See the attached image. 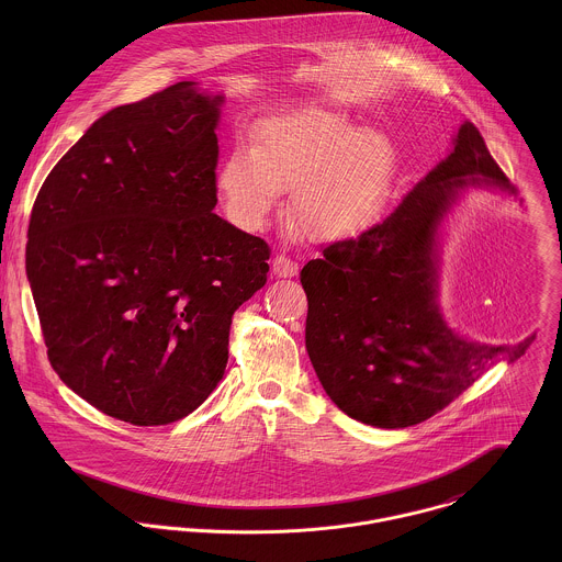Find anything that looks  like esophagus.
I'll return each mask as SVG.
<instances>
[{
	"instance_id": "1",
	"label": "esophagus",
	"mask_w": 562,
	"mask_h": 562,
	"mask_svg": "<svg viewBox=\"0 0 562 562\" xmlns=\"http://www.w3.org/2000/svg\"><path fill=\"white\" fill-rule=\"evenodd\" d=\"M272 274L279 279H292L299 274V263L285 255H277L272 259Z\"/></svg>"
}]
</instances>
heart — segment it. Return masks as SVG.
Segmentation results:
<instances>
[{
  "label": "heart",
  "instance_id": "1",
  "mask_svg": "<svg viewBox=\"0 0 562 562\" xmlns=\"http://www.w3.org/2000/svg\"><path fill=\"white\" fill-rule=\"evenodd\" d=\"M394 168L392 140L357 127L341 110L303 105L263 119L252 147L238 143L218 170L229 218L261 229L281 188H292L290 216L312 240H335L361 229L376 212Z\"/></svg>",
  "mask_w": 562,
  "mask_h": 562
}]
</instances>
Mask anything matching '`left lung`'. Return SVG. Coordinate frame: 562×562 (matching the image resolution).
<instances>
[{
	"mask_svg": "<svg viewBox=\"0 0 562 562\" xmlns=\"http://www.w3.org/2000/svg\"><path fill=\"white\" fill-rule=\"evenodd\" d=\"M470 188L515 196L476 125L463 121L450 154L385 221L326 246L301 270L312 366L328 398L357 422L419 424L528 348L530 337L515 346L470 339L439 307L441 227Z\"/></svg>",
	"mask_w": 562,
	"mask_h": 562,
	"instance_id": "obj_1",
	"label": "left lung"
}]
</instances>
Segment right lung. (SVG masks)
Here are the masks:
<instances>
[{
	"label": "right lung",
	"mask_w": 562,
	"mask_h": 562,
	"mask_svg": "<svg viewBox=\"0 0 562 562\" xmlns=\"http://www.w3.org/2000/svg\"><path fill=\"white\" fill-rule=\"evenodd\" d=\"M223 94L177 81L97 119L47 175L25 272L49 361L101 413L177 422L229 359L270 248L214 214Z\"/></svg>",
	"instance_id": "1"
}]
</instances>
